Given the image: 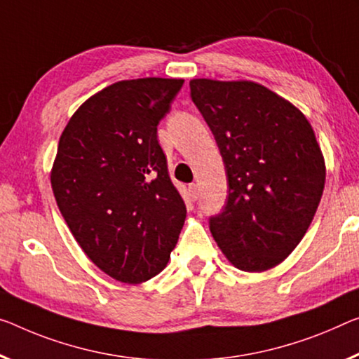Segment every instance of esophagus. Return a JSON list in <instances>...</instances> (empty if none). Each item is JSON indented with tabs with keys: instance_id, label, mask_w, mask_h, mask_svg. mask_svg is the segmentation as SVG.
<instances>
[{
	"instance_id": "obj_1",
	"label": "esophagus",
	"mask_w": 359,
	"mask_h": 359,
	"mask_svg": "<svg viewBox=\"0 0 359 359\" xmlns=\"http://www.w3.org/2000/svg\"><path fill=\"white\" fill-rule=\"evenodd\" d=\"M189 196H191V198L192 201H197L198 198V187H197V184H189Z\"/></svg>"
}]
</instances>
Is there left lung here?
<instances>
[{
	"mask_svg": "<svg viewBox=\"0 0 359 359\" xmlns=\"http://www.w3.org/2000/svg\"><path fill=\"white\" fill-rule=\"evenodd\" d=\"M191 97L222 154L228 197L208 219L226 258L266 271L287 258L311 224L326 165L305 115L253 81H189Z\"/></svg>",
	"mask_w": 359,
	"mask_h": 359,
	"instance_id": "left-lung-1",
	"label": "left lung"
}]
</instances>
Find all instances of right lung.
Returning <instances> with one entry per match:
<instances>
[{"instance_id": "right-lung-1", "label": "right lung", "mask_w": 359, "mask_h": 359, "mask_svg": "<svg viewBox=\"0 0 359 359\" xmlns=\"http://www.w3.org/2000/svg\"><path fill=\"white\" fill-rule=\"evenodd\" d=\"M183 83L117 81L81 104L59 140L51 172L59 210L88 258L126 284L167 266L186 219L157 140Z\"/></svg>"}]
</instances>
